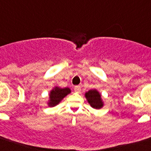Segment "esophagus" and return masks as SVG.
Segmentation results:
<instances>
[{"mask_svg":"<svg viewBox=\"0 0 151 151\" xmlns=\"http://www.w3.org/2000/svg\"><path fill=\"white\" fill-rule=\"evenodd\" d=\"M74 91H75V92H77V93H80L81 92L80 86H75V87H74Z\"/></svg>","mask_w":151,"mask_h":151,"instance_id":"obj_1","label":"esophagus"}]
</instances>
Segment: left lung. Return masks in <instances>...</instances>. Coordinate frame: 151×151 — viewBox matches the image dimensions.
I'll use <instances>...</instances> for the list:
<instances>
[{"label": "left lung", "instance_id": "1", "mask_svg": "<svg viewBox=\"0 0 151 151\" xmlns=\"http://www.w3.org/2000/svg\"><path fill=\"white\" fill-rule=\"evenodd\" d=\"M86 97L88 100V103L93 109H99L103 106V102L101 101V95L96 89L89 90L86 93Z\"/></svg>", "mask_w": 151, "mask_h": 151}]
</instances>
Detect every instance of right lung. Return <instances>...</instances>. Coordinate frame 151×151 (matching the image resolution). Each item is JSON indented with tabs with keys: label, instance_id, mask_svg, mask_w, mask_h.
Listing matches in <instances>:
<instances>
[{
	"label": "right lung",
	"instance_id": "1",
	"mask_svg": "<svg viewBox=\"0 0 151 151\" xmlns=\"http://www.w3.org/2000/svg\"><path fill=\"white\" fill-rule=\"evenodd\" d=\"M70 93V89L69 88H58L56 87L53 89L50 93V101L49 106H55L59 103L63 98H64L67 94Z\"/></svg>",
	"mask_w": 151,
	"mask_h": 151
}]
</instances>
